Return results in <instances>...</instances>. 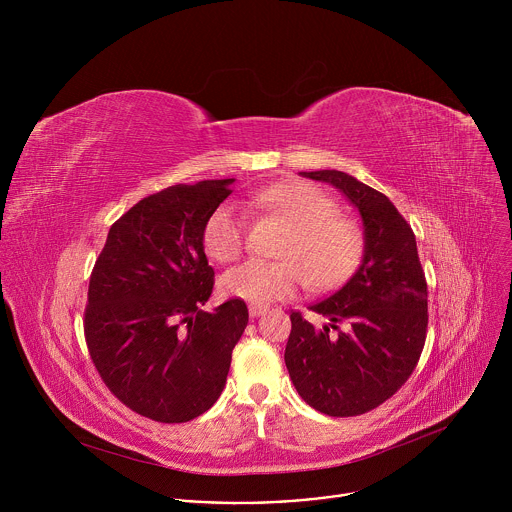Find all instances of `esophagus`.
Here are the masks:
<instances>
[{
  "label": "esophagus",
  "mask_w": 512,
  "mask_h": 512,
  "mask_svg": "<svg viewBox=\"0 0 512 512\" xmlns=\"http://www.w3.org/2000/svg\"><path fill=\"white\" fill-rule=\"evenodd\" d=\"M265 312H267V306H263V304H251V306H249L251 318H257V316H261V314H265Z\"/></svg>",
  "instance_id": "34e87169"
}]
</instances>
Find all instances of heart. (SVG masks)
Returning a JSON list of instances; mask_svg holds the SVG:
<instances>
[{
	"label": "heart",
	"mask_w": 512,
	"mask_h": 512,
	"mask_svg": "<svg viewBox=\"0 0 512 512\" xmlns=\"http://www.w3.org/2000/svg\"><path fill=\"white\" fill-rule=\"evenodd\" d=\"M249 202L279 216L289 233L277 249L281 259H249L223 275L227 296L267 304L291 298L306 283L314 291H328L356 271L367 251L362 227L340 214V204L310 182L271 184L255 190ZM245 237V216L235 206L221 204L208 216L202 245L210 259L231 263L243 253Z\"/></svg>",
	"instance_id": "heart-1"
}]
</instances>
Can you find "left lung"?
Returning a JSON list of instances; mask_svg holds the SVG:
<instances>
[{
  "instance_id": "8db88e82",
  "label": "left lung",
  "mask_w": 512,
  "mask_h": 512,
  "mask_svg": "<svg viewBox=\"0 0 512 512\" xmlns=\"http://www.w3.org/2000/svg\"><path fill=\"white\" fill-rule=\"evenodd\" d=\"M300 174L346 194L362 216L367 251L338 291L310 306L330 324L289 314L285 367L310 407L354 417L391 399L415 371L427 336V281L415 233L383 192L338 170Z\"/></svg>"
}]
</instances>
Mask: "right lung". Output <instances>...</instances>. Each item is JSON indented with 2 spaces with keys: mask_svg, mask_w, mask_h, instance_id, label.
I'll use <instances>...</instances> for the list:
<instances>
[{
  "mask_svg": "<svg viewBox=\"0 0 512 512\" xmlns=\"http://www.w3.org/2000/svg\"><path fill=\"white\" fill-rule=\"evenodd\" d=\"M231 184L204 180L145 196L111 225L91 271L83 328L95 369L125 407L160 423L214 405L249 322L241 298L200 310L214 287L202 231Z\"/></svg>",
  "mask_w": 512,
  "mask_h": 512,
  "instance_id": "1",
  "label": "right lung"
}]
</instances>
